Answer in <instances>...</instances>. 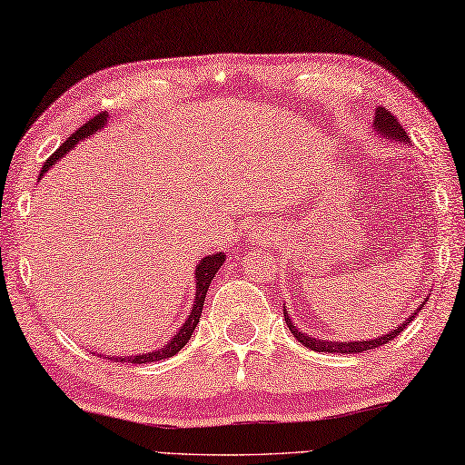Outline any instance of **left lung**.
<instances>
[{
    "label": "left lung",
    "instance_id": "1",
    "mask_svg": "<svg viewBox=\"0 0 465 465\" xmlns=\"http://www.w3.org/2000/svg\"><path fill=\"white\" fill-rule=\"evenodd\" d=\"M375 132H379L381 135H385V138H393L398 142H410L408 134L404 132V127H401V124L398 121V117L391 115V111H385V106H379L377 109V115H375ZM422 309V307H420ZM418 309V311H420ZM416 315V313H414ZM408 317L404 323H401L398 330H393L391 333H387V336H381L377 340H367V341H348V344H344V341H325V340H315V338H309L307 333H302L296 330V327L291 323V319H288V311L284 309V319H286V325L288 330L292 331V336L301 341L302 346H307L311 350H315V352H333V354H356V352H364V350H372V348H379L387 344V341L398 338L401 331L406 330V325L412 322L414 319Z\"/></svg>",
    "mask_w": 465,
    "mask_h": 465
}]
</instances>
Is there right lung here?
<instances>
[{"instance_id":"1","label":"right lung","mask_w":465,"mask_h":465,"mask_svg":"<svg viewBox=\"0 0 465 465\" xmlns=\"http://www.w3.org/2000/svg\"><path fill=\"white\" fill-rule=\"evenodd\" d=\"M106 113H98L96 117H93L90 121H86L82 127L75 129V132L67 138L61 146L57 148V152H53V156L47 158V163L43 164V171L41 174H45L49 171L51 164H55L61 156L65 154L67 150L74 148L75 143H78L82 138H88V135H93L96 129H101L104 125L106 121ZM224 263V255L223 253H216V255H208L203 257V260L200 262V265H197L195 270V304L192 309V313H189L187 322L183 323V327L179 330L177 336H174L169 344H166L164 348L156 350V352H148V354H140V356H127V359H111L115 362H134V364H146V362H152V361H164V359H171V356H174L179 352V350L187 344L189 340H192V333L197 327V323H200V315H202V309H203V301H205V292H208V288L212 284V278L216 276V272L220 270V265Z\"/></svg>"}]
</instances>
